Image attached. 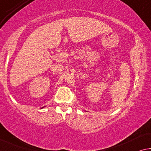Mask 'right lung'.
I'll return each instance as SVG.
<instances>
[{"label": "right lung", "instance_id": "right-lung-1", "mask_svg": "<svg viewBox=\"0 0 151 151\" xmlns=\"http://www.w3.org/2000/svg\"><path fill=\"white\" fill-rule=\"evenodd\" d=\"M42 108H44V107H42Z\"/></svg>", "mask_w": 151, "mask_h": 151}]
</instances>
